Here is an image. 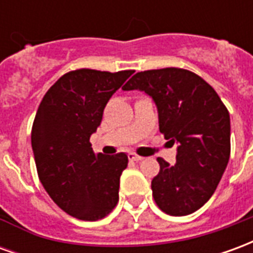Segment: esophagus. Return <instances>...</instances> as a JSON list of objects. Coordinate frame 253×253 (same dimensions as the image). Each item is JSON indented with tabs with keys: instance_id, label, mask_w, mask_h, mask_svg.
I'll list each match as a JSON object with an SVG mask.
<instances>
[{
	"instance_id": "obj_1",
	"label": "esophagus",
	"mask_w": 253,
	"mask_h": 253,
	"mask_svg": "<svg viewBox=\"0 0 253 253\" xmlns=\"http://www.w3.org/2000/svg\"><path fill=\"white\" fill-rule=\"evenodd\" d=\"M143 157H141V156H138V154L135 153H128V160L130 161H141Z\"/></svg>"
}]
</instances>
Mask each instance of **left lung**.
I'll use <instances>...</instances> for the list:
<instances>
[{"label":"left lung","instance_id":"1","mask_svg":"<svg viewBox=\"0 0 253 253\" xmlns=\"http://www.w3.org/2000/svg\"><path fill=\"white\" fill-rule=\"evenodd\" d=\"M152 96L160 131L179 143L176 164L159 157L152 180L156 205L169 215H188L206 203L222 177L230 156L229 111L211 85L195 73L165 67L134 74L123 86Z\"/></svg>","mask_w":253,"mask_h":253}]
</instances>
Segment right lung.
<instances>
[{"instance_id":"add662e5","label":"right lung","mask_w":253,"mask_h":253,"mask_svg":"<svg viewBox=\"0 0 253 253\" xmlns=\"http://www.w3.org/2000/svg\"><path fill=\"white\" fill-rule=\"evenodd\" d=\"M132 72L72 70L39 104L31 131L38 176L50 198L72 217L97 221L118 205L127 154H96L89 138L111 96Z\"/></svg>"}]
</instances>
